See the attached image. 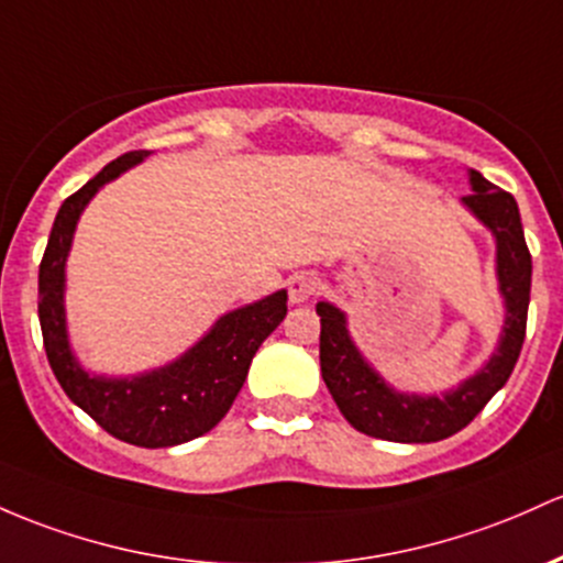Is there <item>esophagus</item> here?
Returning <instances> with one entry per match:
<instances>
[{
  "label": "esophagus",
  "instance_id": "obj_1",
  "mask_svg": "<svg viewBox=\"0 0 563 563\" xmlns=\"http://www.w3.org/2000/svg\"><path fill=\"white\" fill-rule=\"evenodd\" d=\"M314 288H318V277L312 272H299L288 280V299H291V305H305L312 299Z\"/></svg>",
  "mask_w": 563,
  "mask_h": 563
}]
</instances>
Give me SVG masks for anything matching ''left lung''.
Wrapping results in <instances>:
<instances>
[{
  "instance_id": "left-lung-1",
  "label": "left lung",
  "mask_w": 563,
  "mask_h": 563,
  "mask_svg": "<svg viewBox=\"0 0 563 563\" xmlns=\"http://www.w3.org/2000/svg\"><path fill=\"white\" fill-rule=\"evenodd\" d=\"M473 195L462 197L497 245V283L505 301L499 342L489 361L473 376L446 393H406L393 387L350 336L347 314L331 301H318L320 314V372L339 411L355 430L395 443H432L454 435L473 422L503 390L521 355L527 333L532 256L523 240L521 213L508 191L494 187L478 170H467Z\"/></svg>"
}]
</instances>
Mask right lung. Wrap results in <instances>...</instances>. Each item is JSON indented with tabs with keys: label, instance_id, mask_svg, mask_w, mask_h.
<instances>
[{
	"label": "right lung",
	"instance_id": "right-lung-1",
	"mask_svg": "<svg viewBox=\"0 0 563 563\" xmlns=\"http://www.w3.org/2000/svg\"><path fill=\"white\" fill-rule=\"evenodd\" d=\"M150 152H128L66 197L53 221L40 264V325L55 379L71 404L120 441L165 449L206 435L238 398L264 339L286 318V288L221 314L187 352L165 366L133 376L88 372L74 355L66 329V258L77 221L103 184L135 168Z\"/></svg>",
	"mask_w": 563,
	"mask_h": 563
}]
</instances>
